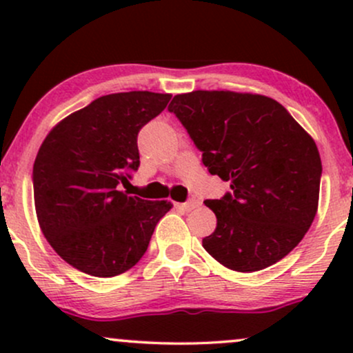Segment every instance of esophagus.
I'll return each instance as SVG.
<instances>
[{
    "label": "esophagus",
    "mask_w": 353,
    "mask_h": 353,
    "mask_svg": "<svg viewBox=\"0 0 353 353\" xmlns=\"http://www.w3.org/2000/svg\"><path fill=\"white\" fill-rule=\"evenodd\" d=\"M177 208H181V209H184V210H192V209H196L197 205H199V202H197L196 199H189L188 202H182V204H176Z\"/></svg>",
    "instance_id": "obj_1"
}]
</instances>
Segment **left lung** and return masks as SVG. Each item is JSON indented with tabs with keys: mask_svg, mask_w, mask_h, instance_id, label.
<instances>
[{
	"mask_svg": "<svg viewBox=\"0 0 353 353\" xmlns=\"http://www.w3.org/2000/svg\"><path fill=\"white\" fill-rule=\"evenodd\" d=\"M212 176L230 182L204 201L217 228L208 252L237 272L285 257L305 236L319 205L322 163L314 139L277 101L232 91H192L169 104Z\"/></svg>",
	"mask_w": 353,
	"mask_h": 353,
	"instance_id": "1",
	"label": "left lung"
}]
</instances>
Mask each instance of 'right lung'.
I'll list each match as a JSON object with an SVG mask.
<instances>
[{"mask_svg":"<svg viewBox=\"0 0 353 353\" xmlns=\"http://www.w3.org/2000/svg\"><path fill=\"white\" fill-rule=\"evenodd\" d=\"M171 94L129 91L101 96L63 119L33 165L39 228L63 261L92 277H114L141 261L168 201L121 192L139 168L137 134Z\"/></svg>","mask_w":353,"mask_h":353,"instance_id":"add662e5","label":"right lung"}]
</instances>
